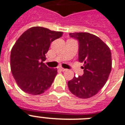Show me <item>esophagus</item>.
Listing matches in <instances>:
<instances>
[{"label":"esophagus","mask_w":125,"mask_h":125,"mask_svg":"<svg viewBox=\"0 0 125 125\" xmlns=\"http://www.w3.org/2000/svg\"><path fill=\"white\" fill-rule=\"evenodd\" d=\"M59 68V70H60L61 71H62V72H64V71H66V69H64V68H61V67Z\"/></svg>","instance_id":"1"}]
</instances>
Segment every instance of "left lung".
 Returning a JSON list of instances; mask_svg holds the SVG:
<instances>
[{
	"label": "left lung",
	"mask_w": 125,
	"mask_h": 125,
	"mask_svg": "<svg viewBox=\"0 0 125 125\" xmlns=\"http://www.w3.org/2000/svg\"><path fill=\"white\" fill-rule=\"evenodd\" d=\"M79 42V61L83 62V74L69 80V90L80 98H89L105 84L112 68L109 46L95 35L88 32L70 33Z\"/></svg>",
	"instance_id": "left-lung-1"
}]
</instances>
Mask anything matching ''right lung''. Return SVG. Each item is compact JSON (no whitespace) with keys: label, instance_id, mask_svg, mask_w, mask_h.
I'll list each match as a JSON object with an SVG mask.
<instances>
[{"label":"right lung","instance_id":"right-lung-1","mask_svg":"<svg viewBox=\"0 0 125 125\" xmlns=\"http://www.w3.org/2000/svg\"><path fill=\"white\" fill-rule=\"evenodd\" d=\"M62 32L33 27L20 36L11 52V70L21 90L32 95L45 92L51 86L57 73L43 62L50 43L62 36Z\"/></svg>","mask_w":125,"mask_h":125}]
</instances>
